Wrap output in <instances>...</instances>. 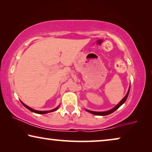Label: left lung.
Segmentation results:
<instances>
[{
    "label": "left lung",
    "instance_id": "1",
    "mask_svg": "<svg viewBox=\"0 0 152 152\" xmlns=\"http://www.w3.org/2000/svg\"><path fill=\"white\" fill-rule=\"evenodd\" d=\"M129 91H130V87H129V91H128L127 93H126V95H125V97H124V98L122 99V100L120 102V103H118V104L116 105L115 107L113 108V109L109 110V111H104V112H96V111H88V110H86V111H88L89 113H91L94 114V115H109V114H111V113H113V112L115 111V110H117V109H118V108H119V107H120V106H121L122 104H124V102H125L126 99V98H127V97H128L129 93Z\"/></svg>",
    "mask_w": 152,
    "mask_h": 152
}]
</instances>
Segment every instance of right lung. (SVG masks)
I'll use <instances>...</instances> for the list:
<instances>
[{
	"mask_svg": "<svg viewBox=\"0 0 152 152\" xmlns=\"http://www.w3.org/2000/svg\"><path fill=\"white\" fill-rule=\"evenodd\" d=\"M21 103L23 104V106L24 107H26L27 109H29L30 110V111H32V112H34V113H38V114H44V113H49V112H52V111H56V110H57L58 109V108L59 107H57V108H56V109H53V110H52V111H37V110H34V109H32V108H30V107H28V106H26V104H23L21 102Z\"/></svg>",
	"mask_w": 152,
	"mask_h": 152,
	"instance_id": "obj_1",
	"label": "right lung"
}]
</instances>
